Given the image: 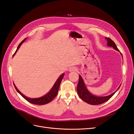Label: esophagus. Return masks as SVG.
I'll use <instances>...</instances> for the list:
<instances>
[{"mask_svg": "<svg viewBox=\"0 0 134 134\" xmlns=\"http://www.w3.org/2000/svg\"><path fill=\"white\" fill-rule=\"evenodd\" d=\"M76 70H77V69H76V68L75 67H71V68H70L69 71H70V72H72V71H76Z\"/></svg>", "mask_w": 134, "mask_h": 134, "instance_id": "esophagus-1", "label": "esophagus"}]
</instances>
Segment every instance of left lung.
Segmentation results:
<instances>
[{
  "label": "left lung",
  "mask_w": 134,
  "mask_h": 134,
  "mask_svg": "<svg viewBox=\"0 0 134 134\" xmlns=\"http://www.w3.org/2000/svg\"><path fill=\"white\" fill-rule=\"evenodd\" d=\"M105 39L107 41V44L108 46L113 47L115 50L119 51V50L118 49V48L117 47L116 44L111 38L106 37ZM79 82L78 86H77V92H78V94L81 99L88 104H90L92 105H98L102 104L104 102H107V100L110 99L117 91V90L115 92L113 93L111 95H109L106 97H97L93 96L87 90V88L86 87V86H85L83 80L80 75L79 76ZM120 86L119 87L118 90L120 87Z\"/></svg>",
  "instance_id": "obj_1"
}]
</instances>
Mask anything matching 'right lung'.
I'll return each mask as SVG.
<instances>
[{
  "mask_svg": "<svg viewBox=\"0 0 134 134\" xmlns=\"http://www.w3.org/2000/svg\"><path fill=\"white\" fill-rule=\"evenodd\" d=\"M25 39H24L23 41L20 43L19 44V45L17 48V50L15 51V53L13 54V56L15 54L16 52L17 51V50H18V48H19V47L21 46V45L22 44V43L25 41ZM64 74H63L62 75H61L59 77V78L58 79V80H56V83H55L54 86H53V87L52 88V89L51 90V91L48 92L47 94L46 95H45L44 96L42 97H41V98H28V97H26L25 96H24L22 93H21V92H20L18 89L17 88V87H16L15 86V85L14 84V86L15 88V90H17V91L20 94H21L24 98H25L26 100H27V101H28V102L31 103H33V104H38V105H42V104H47L48 103L50 102L51 101H52V100L54 99V98H55V97L57 96L58 94V91H59V87H60V83H61V82H62V80L63 78L64 77Z\"/></svg>",
  "mask_w": 134,
  "mask_h": 134,
  "instance_id": "right-lung-1",
  "label": "right lung"
}]
</instances>
